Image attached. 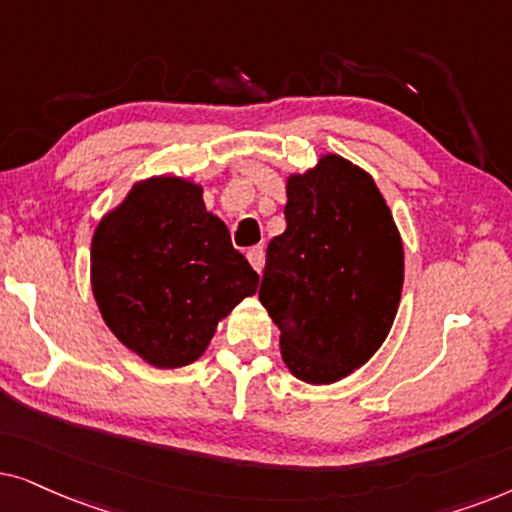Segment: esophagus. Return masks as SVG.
<instances>
[{
	"instance_id": "obj_1",
	"label": "esophagus",
	"mask_w": 512,
	"mask_h": 512,
	"mask_svg": "<svg viewBox=\"0 0 512 512\" xmlns=\"http://www.w3.org/2000/svg\"><path fill=\"white\" fill-rule=\"evenodd\" d=\"M248 262L252 264V269H255L257 274H262L264 271V248L262 245H255V248L248 250Z\"/></svg>"
}]
</instances>
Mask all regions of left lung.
<instances>
[{
	"label": "left lung",
	"instance_id": "8db88e82",
	"mask_svg": "<svg viewBox=\"0 0 512 512\" xmlns=\"http://www.w3.org/2000/svg\"><path fill=\"white\" fill-rule=\"evenodd\" d=\"M285 227L271 238L260 302L297 379L327 386L386 342L405 281L391 208L365 168L339 154L285 180Z\"/></svg>",
	"mask_w": 512,
	"mask_h": 512
}]
</instances>
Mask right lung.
<instances>
[{
    "label": "right lung",
    "mask_w": 512,
    "mask_h": 512,
    "mask_svg": "<svg viewBox=\"0 0 512 512\" xmlns=\"http://www.w3.org/2000/svg\"><path fill=\"white\" fill-rule=\"evenodd\" d=\"M260 276L208 213L203 185L152 175L100 217L91 241V288L105 325L159 370L206 353L217 325L252 297Z\"/></svg>",
    "instance_id": "right-lung-1"
}]
</instances>
